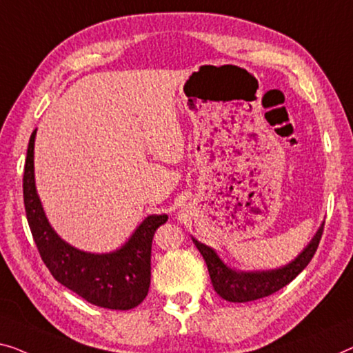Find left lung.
<instances>
[{"label": "left lung", "mask_w": 353, "mask_h": 353, "mask_svg": "<svg viewBox=\"0 0 353 353\" xmlns=\"http://www.w3.org/2000/svg\"><path fill=\"white\" fill-rule=\"evenodd\" d=\"M322 233L323 223L320 225L311 243L304 247L296 259L281 268H276V270L268 271L233 270V268L225 265L223 260L220 259L212 247L199 243L194 238H192V241L196 245V249L201 252L204 261H206L210 282H212L214 290L217 292L219 296H222L230 303H247L270 296V294L288 285L309 265V261L312 260L315 250L319 247L320 238H322Z\"/></svg>", "instance_id": "8db88e82"}]
</instances>
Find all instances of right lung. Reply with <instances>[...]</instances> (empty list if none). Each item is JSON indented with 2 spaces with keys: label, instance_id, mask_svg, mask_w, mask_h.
I'll use <instances>...</instances> for the list:
<instances>
[{
  "label": "right lung",
  "instance_id": "add662e5",
  "mask_svg": "<svg viewBox=\"0 0 353 353\" xmlns=\"http://www.w3.org/2000/svg\"><path fill=\"white\" fill-rule=\"evenodd\" d=\"M34 139L31 133L23 172L26 219L39 255L50 274L94 306L128 311L144 301L150 287V250L166 214L149 215L117 250L92 254L63 241L46 217L34 182Z\"/></svg>",
  "mask_w": 353,
  "mask_h": 353
}]
</instances>
